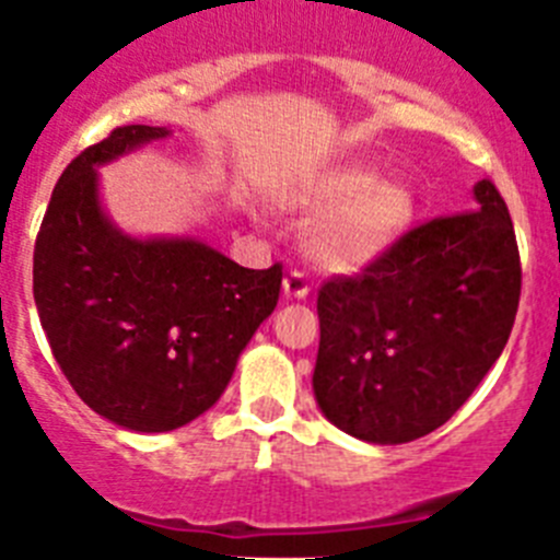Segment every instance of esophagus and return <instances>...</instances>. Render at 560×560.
<instances>
[{"label":"esophagus","instance_id":"34e87169","mask_svg":"<svg viewBox=\"0 0 560 560\" xmlns=\"http://www.w3.org/2000/svg\"><path fill=\"white\" fill-rule=\"evenodd\" d=\"M310 290H312V284H310V279H306L304 270H290V273H287V279H284L287 295H290V298H306V295H310Z\"/></svg>","mask_w":560,"mask_h":560}]
</instances>
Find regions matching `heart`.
Here are the masks:
<instances>
[{
  "label": "heart",
  "instance_id": "b5f03b06",
  "mask_svg": "<svg viewBox=\"0 0 560 560\" xmlns=\"http://www.w3.org/2000/svg\"><path fill=\"white\" fill-rule=\"evenodd\" d=\"M310 215H328L315 229L310 250L328 270H357L404 237L415 218L409 187L378 182L373 171L339 168L301 196Z\"/></svg>",
  "mask_w": 560,
  "mask_h": 560
}]
</instances>
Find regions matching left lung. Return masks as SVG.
<instances>
[{"label":"left lung","mask_w":560,"mask_h":560,"mask_svg":"<svg viewBox=\"0 0 560 560\" xmlns=\"http://www.w3.org/2000/svg\"><path fill=\"white\" fill-rule=\"evenodd\" d=\"M520 290L509 207L480 179L472 212L417 223L362 273L323 281L317 406L375 445L436 431L503 353Z\"/></svg>","instance_id":"1"}]
</instances>
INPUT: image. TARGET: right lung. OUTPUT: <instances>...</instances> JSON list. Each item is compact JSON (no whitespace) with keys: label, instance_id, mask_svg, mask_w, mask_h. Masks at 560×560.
Listing matches in <instances>:
<instances>
[{"label":"right lung","instance_id":"1","mask_svg":"<svg viewBox=\"0 0 560 560\" xmlns=\"http://www.w3.org/2000/svg\"><path fill=\"white\" fill-rule=\"evenodd\" d=\"M168 129L115 127L57 179L33 254V295L62 375L129 431L187 425L226 389L276 310L281 262L240 268L196 240H135L104 218L96 165Z\"/></svg>","mask_w":560,"mask_h":560}]
</instances>
